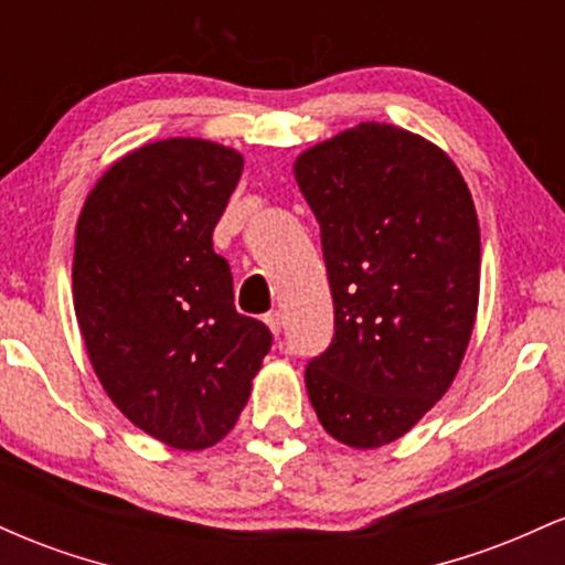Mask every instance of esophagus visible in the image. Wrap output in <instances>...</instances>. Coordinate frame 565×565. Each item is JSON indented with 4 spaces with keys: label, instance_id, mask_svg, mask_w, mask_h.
Masks as SVG:
<instances>
[{
    "label": "esophagus",
    "instance_id": "obj_1",
    "mask_svg": "<svg viewBox=\"0 0 565 565\" xmlns=\"http://www.w3.org/2000/svg\"><path fill=\"white\" fill-rule=\"evenodd\" d=\"M265 323H268V329H270V332H274L276 337L281 334V327H284V316H281V310H270V313L265 316Z\"/></svg>",
    "mask_w": 565,
    "mask_h": 565
}]
</instances>
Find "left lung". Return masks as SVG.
<instances>
[{"mask_svg":"<svg viewBox=\"0 0 565 565\" xmlns=\"http://www.w3.org/2000/svg\"><path fill=\"white\" fill-rule=\"evenodd\" d=\"M321 225L334 337L305 369L329 436L377 449L449 391L481 287V228L454 161L393 125L345 129L295 161Z\"/></svg>","mask_w":565,"mask_h":565,"instance_id":"1","label":"left lung"}]
</instances>
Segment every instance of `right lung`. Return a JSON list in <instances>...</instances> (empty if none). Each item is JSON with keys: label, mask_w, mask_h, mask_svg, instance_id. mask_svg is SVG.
<instances>
[{"label": "right lung", "mask_w": 565, "mask_h": 565, "mask_svg": "<svg viewBox=\"0 0 565 565\" xmlns=\"http://www.w3.org/2000/svg\"><path fill=\"white\" fill-rule=\"evenodd\" d=\"M242 170V153L217 142H148L97 180L76 223L74 310L97 380L172 449L228 436L274 342L238 313L212 249Z\"/></svg>", "instance_id": "obj_1"}]
</instances>
